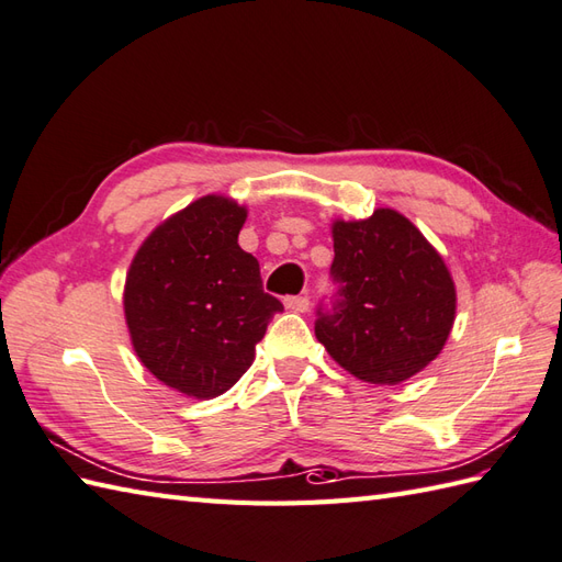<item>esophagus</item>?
Here are the masks:
<instances>
[{
  "mask_svg": "<svg viewBox=\"0 0 562 562\" xmlns=\"http://www.w3.org/2000/svg\"><path fill=\"white\" fill-rule=\"evenodd\" d=\"M284 306L290 308V311H296V313H306L311 302H308V296H286L284 299Z\"/></svg>",
  "mask_w": 562,
  "mask_h": 562,
  "instance_id": "1",
  "label": "esophagus"
}]
</instances>
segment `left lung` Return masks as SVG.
Returning a JSON list of instances; mask_svg holds the SVG:
<instances>
[{"label":"left lung","mask_w":562,"mask_h":562,"mask_svg":"<svg viewBox=\"0 0 562 562\" xmlns=\"http://www.w3.org/2000/svg\"><path fill=\"white\" fill-rule=\"evenodd\" d=\"M337 284L316 337L359 381L397 385L434 361L454 323V282L440 254L390 207L333 222Z\"/></svg>","instance_id":"left-lung-1"}]
</instances>
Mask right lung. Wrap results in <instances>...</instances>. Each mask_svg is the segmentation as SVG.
<instances>
[{
  "instance_id": "add662e5",
  "label": "right lung",
  "mask_w": 562,
  "mask_h": 562,
  "mask_svg": "<svg viewBox=\"0 0 562 562\" xmlns=\"http://www.w3.org/2000/svg\"><path fill=\"white\" fill-rule=\"evenodd\" d=\"M246 207L203 195L140 244L124 284L136 357L177 393L211 400L254 363L280 299L263 292L258 260L239 246Z\"/></svg>"
}]
</instances>
